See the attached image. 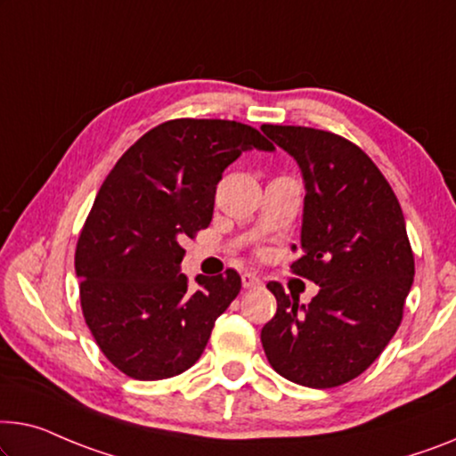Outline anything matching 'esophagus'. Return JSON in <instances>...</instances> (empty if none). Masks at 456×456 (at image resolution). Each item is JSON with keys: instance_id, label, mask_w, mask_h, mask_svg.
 <instances>
[{"instance_id": "34e87169", "label": "esophagus", "mask_w": 456, "mask_h": 456, "mask_svg": "<svg viewBox=\"0 0 456 456\" xmlns=\"http://www.w3.org/2000/svg\"><path fill=\"white\" fill-rule=\"evenodd\" d=\"M241 282L243 289H257L262 284V278L254 274V272H246V274H241Z\"/></svg>"}]
</instances>
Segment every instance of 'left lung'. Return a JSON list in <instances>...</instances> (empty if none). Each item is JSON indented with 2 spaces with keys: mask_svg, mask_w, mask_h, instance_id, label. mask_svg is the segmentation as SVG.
Returning <instances> with one entry per match:
<instances>
[{
  "mask_svg": "<svg viewBox=\"0 0 456 456\" xmlns=\"http://www.w3.org/2000/svg\"><path fill=\"white\" fill-rule=\"evenodd\" d=\"M303 172L301 256L293 274L319 287L309 305L281 282L262 346L278 375L311 389L339 387L369 369L403 319L416 264L403 210L369 155L336 133L264 125Z\"/></svg>",
  "mask_w": 456,
  "mask_h": 456,
  "instance_id": "8db88e82",
  "label": "left lung"
}]
</instances>
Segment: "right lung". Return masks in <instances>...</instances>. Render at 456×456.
I'll return each instance as SVG.
<instances>
[{
  "label": "right lung",
  "mask_w": 456,
  "mask_h": 456,
  "mask_svg": "<svg viewBox=\"0 0 456 456\" xmlns=\"http://www.w3.org/2000/svg\"><path fill=\"white\" fill-rule=\"evenodd\" d=\"M254 147L274 149L235 120H167L128 147L100 186L76 248L79 301L102 354L126 377L188 370L240 295L233 268L190 287L180 262L182 246L210 225L225 167Z\"/></svg>",
  "instance_id": "add662e5"
}]
</instances>
